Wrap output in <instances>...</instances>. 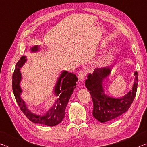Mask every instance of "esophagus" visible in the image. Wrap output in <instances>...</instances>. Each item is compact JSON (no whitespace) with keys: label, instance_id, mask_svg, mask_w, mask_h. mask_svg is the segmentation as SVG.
<instances>
[{"label":"esophagus","instance_id":"obj_1","mask_svg":"<svg viewBox=\"0 0 147 147\" xmlns=\"http://www.w3.org/2000/svg\"><path fill=\"white\" fill-rule=\"evenodd\" d=\"M78 79L79 81H83L84 78H85V73L83 71H80L78 74Z\"/></svg>","mask_w":147,"mask_h":147}]
</instances>
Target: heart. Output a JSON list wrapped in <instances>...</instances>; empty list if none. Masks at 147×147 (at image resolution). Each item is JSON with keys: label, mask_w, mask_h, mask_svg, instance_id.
Here are the masks:
<instances>
[{"label": "heart", "mask_w": 147, "mask_h": 147, "mask_svg": "<svg viewBox=\"0 0 147 147\" xmlns=\"http://www.w3.org/2000/svg\"><path fill=\"white\" fill-rule=\"evenodd\" d=\"M113 58V55L111 53H108L106 54V55L102 57L100 59H98L97 61V63L99 65H105L108 63L109 61H110Z\"/></svg>", "instance_id": "1"}]
</instances>
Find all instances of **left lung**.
Returning <instances> with one entry per match:
<instances>
[{"mask_svg":"<svg viewBox=\"0 0 147 147\" xmlns=\"http://www.w3.org/2000/svg\"><path fill=\"white\" fill-rule=\"evenodd\" d=\"M110 72L109 67L96 69L93 74H89L85 82L93 102V115L101 123L112 120L127 111L135 98L138 87V72L136 71L132 90L121 98L106 96L104 93L102 82Z\"/></svg>","mask_w":147,"mask_h":147,"instance_id":"8db88e82","label":"left lung"}]
</instances>
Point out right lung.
<instances>
[{"mask_svg":"<svg viewBox=\"0 0 147 147\" xmlns=\"http://www.w3.org/2000/svg\"><path fill=\"white\" fill-rule=\"evenodd\" d=\"M38 50V46H34L31 49L32 51H37ZM26 61V56H22L16 63V67L12 76V89L17 102L20 109L30 121L34 123L41 124L49 126H56L61 123L64 118L66 106L71 94H73L74 89L76 88V82L78 80V78L75 74L69 73L65 71L62 72L54 89L56 95L58 96L59 94V98L55 102V104L45 114V115H37L28 110L24 102L20 96V94L22 92L19 86L21 79L20 68L23 67Z\"/></svg>","mask_w":147,"mask_h":147,"instance_id":"1","label":"right lung"}]
</instances>
